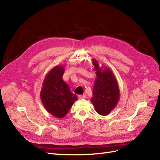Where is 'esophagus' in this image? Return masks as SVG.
<instances>
[{"label": "esophagus", "mask_w": 160, "mask_h": 160, "mask_svg": "<svg viewBox=\"0 0 160 160\" xmlns=\"http://www.w3.org/2000/svg\"><path fill=\"white\" fill-rule=\"evenodd\" d=\"M85 98H86V95H78V98L79 99H84Z\"/></svg>", "instance_id": "esophagus-1"}]
</instances>
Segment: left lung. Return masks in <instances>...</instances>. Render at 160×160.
Instances as JSON below:
<instances>
[{
    "mask_svg": "<svg viewBox=\"0 0 160 160\" xmlns=\"http://www.w3.org/2000/svg\"><path fill=\"white\" fill-rule=\"evenodd\" d=\"M96 78L91 99L99 114L106 116L117 106L120 99V91L114 74L107 67H99L96 59H92Z\"/></svg>",
    "mask_w": 160,
    "mask_h": 160,
    "instance_id": "1",
    "label": "left lung"
}]
</instances>
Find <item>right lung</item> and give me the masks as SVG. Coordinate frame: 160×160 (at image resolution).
Segmentation results:
<instances>
[{
	"mask_svg": "<svg viewBox=\"0 0 160 160\" xmlns=\"http://www.w3.org/2000/svg\"><path fill=\"white\" fill-rule=\"evenodd\" d=\"M64 72V66H55L46 74L40 92L41 100L46 110L58 118L64 117L78 99L62 78Z\"/></svg>",
	"mask_w": 160,
	"mask_h": 160,
	"instance_id": "obj_1",
	"label": "right lung"
}]
</instances>
